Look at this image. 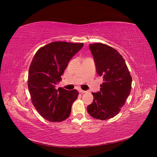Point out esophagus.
Wrapping results in <instances>:
<instances>
[{
  "mask_svg": "<svg viewBox=\"0 0 157 157\" xmlns=\"http://www.w3.org/2000/svg\"><path fill=\"white\" fill-rule=\"evenodd\" d=\"M78 91H79L80 93H82V94H84V93H86V91H84V90H82L81 89H79Z\"/></svg>",
  "mask_w": 157,
  "mask_h": 157,
  "instance_id": "1",
  "label": "esophagus"
}]
</instances>
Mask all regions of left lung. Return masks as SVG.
<instances>
[{
	"label": "left lung",
	"instance_id": "1",
	"mask_svg": "<svg viewBox=\"0 0 157 157\" xmlns=\"http://www.w3.org/2000/svg\"><path fill=\"white\" fill-rule=\"evenodd\" d=\"M89 48L103 82L100 91L92 93L94 100L87 111L92 117L105 121L118 115L124 105L131 92L132 78L125 60L116 49L101 42L90 44Z\"/></svg>",
	"mask_w": 157,
	"mask_h": 157
}]
</instances>
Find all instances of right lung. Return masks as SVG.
Returning <instances> with one entry per match:
<instances>
[{
    "label": "right lung",
    "mask_w": 157,
    "mask_h": 157,
    "mask_svg": "<svg viewBox=\"0 0 157 157\" xmlns=\"http://www.w3.org/2000/svg\"><path fill=\"white\" fill-rule=\"evenodd\" d=\"M83 43L56 41L41 47L31 61L27 85L31 101L40 115L50 122L69 118L71 106L78 96L77 90L55 88L61 80L69 61Z\"/></svg>",
    "instance_id": "obj_1"
}]
</instances>
